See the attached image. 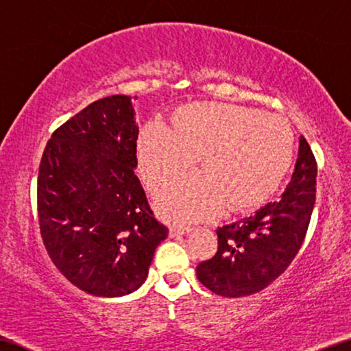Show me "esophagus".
Here are the masks:
<instances>
[{
    "label": "esophagus",
    "instance_id": "esophagus-1",
    "mask_svg": "<svg viewBox=\"0 0 351 351\" xmlns=\"http://www.w3.org/2000/svg\"><path fill=\"white\" fill-rule=\"evenodd\" d=\"M191 227H186V226H173L170 227V234L171 237H180V234H184V233H189Z\"/></svg>",
    "mask_w": 351,
    "mask_h": 351
}]
</instances>
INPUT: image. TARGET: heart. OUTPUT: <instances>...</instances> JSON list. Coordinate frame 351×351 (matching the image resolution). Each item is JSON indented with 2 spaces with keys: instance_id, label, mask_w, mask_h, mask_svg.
Masks as SVG:
<instances>
[{
  "instance_id": "heart-1",
  "label": "heart",
  "mask_w": 351,
  "mask_h": 351,
  "mask_svg": "<svg viewBox=\"0 0 351 351\" xmlns=\"http://www.w3.org/2000/svg\"><path fill=\"white\" fill-rule=\"evenodd\" d=\"M295 135L289 124L257 108L226 102H198L178 110L171 128L145 125L137 140L140 173L156 189L189 169L198 156L202 170L156 193V209L184 223L258 206L289 171Z\"/></svg>"
}]
</instances>
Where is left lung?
I'll use <instances>...</instances> for the list:
<instances>
[{
	"instance_id": "8db88e82",
	"label": "left lung",
	"mask_w": 351,
	"mask_h": 351,
	"mask_svg": "<svg viewBox=\"0 0 351 351\" xmlns=\"http://www.w3.org/2000/svg\"><path fill=\"white\" fill-rule=\"evenodd\" d=\"M315 186L317 162L301 135L289 186L276 202L252 216L216 230L217 252L197 266L198 280L226 298L249 296L266 289L301 249L315 205Z\"/></svg>"
}]
</instances>
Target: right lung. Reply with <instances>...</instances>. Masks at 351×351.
Masks as SVG:
<instances>
[{
  "label": "right lung",
  "mask_w": 351,
  "mask_h": 351,
  "mask_svg": "<svg viewBox=\"0 0 351 351\" xmlns=\"http://www.w3.org/2000/svg\"><path fill=\"white\" fill-rule=\"evenodd\" d=\"M134 114L129 96L99 99L55 130L39 165L38 216L47 252L67 280L94 296L137 290L169 234L134 173Z\"/></svg>",
  "instance_id": "right-lung-1"
}]
</instances>
